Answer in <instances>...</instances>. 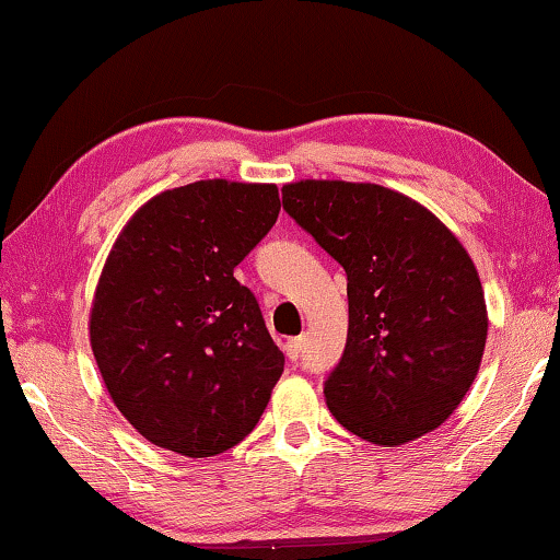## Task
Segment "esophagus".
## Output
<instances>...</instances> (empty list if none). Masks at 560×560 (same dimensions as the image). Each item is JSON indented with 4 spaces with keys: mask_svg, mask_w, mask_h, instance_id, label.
Listing matches in <instances>:
<instances>
[{
    "mask_svg": "<svg viewBox=\"0 0 560 560\" xmlns=\"http://www.w3.org/2000/svg\"><path fill=\"white\" fill-rule=\"evenodd\" d=\"M304 337H294V339H289L287 341V347H283V352H287V357H289V362H299L302 360V354H304Z\"/></svg>",
    "mask_w": 560,
    "mask_h": 560,
    "instance_id": "1",
    "label": "esophagus"
}]
</instances>
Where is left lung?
<instances>
[{
	"mask_svg": "<svg viewBox=\"0 0 560 560\" xmlns=\"http://www.w3.org/2000/svg\"><path fill=\"white\" fill-rule=\"evenodd\" d=\"M283 208L347 271L349 334L324 399L341 428L399 447L438 430L478 377L482 283L460 238L377 183L294 180Z\"/></svg>",
	"mask_w": 560,
	"mask_h": 560,
	"instance_id": "obj_1",
	"label": "left lung"
}]
</instances>
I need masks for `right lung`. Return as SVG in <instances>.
Segmentation results:
<instances>
[{"label":"right lung","instance_id":"1","mask_svg":"<svg viewBox=\"0 0 560 560\" xmlns=\"http://www.w3.org/2000/svg\"><path fill=\"white\" fill-rule=\"evenodd\" d=\"M279 211L273 183L196 180L145 200L115 238L90 347L115 407L153 445L219 455L269 405L283 354L233 269Z\"/></svg>","mask_w":560,"mask_h":560}]
</instances>
